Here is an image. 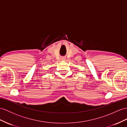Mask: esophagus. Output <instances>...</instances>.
Returning a JSON list of instances; mask_svg holds the SVG:
<instances>
[{
  "instance_id": "34e87169",
  "label": "esophagus",
  "mask_w": 127,
  "mask_h": 127,
  "mask_svg": "<svg viewBox=\"0 0 127 127\" xmlns=\"http://www.w3.org/2000/svg\"><path fill=\"white\" fill-rule=\"evenodd\" d=\"M65 60L64 58H62V60Z\"/></svg>"
}]
</instances>
